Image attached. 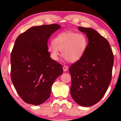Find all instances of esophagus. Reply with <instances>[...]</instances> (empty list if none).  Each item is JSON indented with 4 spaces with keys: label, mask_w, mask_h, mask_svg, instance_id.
<instances>
[{
    "label": "esophagus",
    "mask_w": 121,
    "mask_h": 121,
    "mask_svg": "<svg viewBox=\"0 0 121 121\" xmlns=\"http://www.w3.org/2000/svg\"><path fill=\"white\" fill-rule=\"evenodd\" d=\"M68 67L66 66V65H63V71H65H65H66L67 70H68Z\"/></svg>",
    "instance_id": "1"
}]
</instances>
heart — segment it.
I'll return each instance as SVG.
<instances>
[{
	"instance_id": "heart-1",
	"label": "heart",
	"mask_w": 121,
	"mask_h": 121,
	"mask_svg": "<svg viewBox=\"0 0 121 121\" xmlns=\"http://www.w3.org/2000/svg\"><path fill=\"white\" fill-rule=\"evenodd\" d=\"M89 41L85 35L65 31L59 34L53 39V43L48 45L51 58L59 61L61 53L69 62H76L83 58L86 51Z\"/></svg>"
}]
</instances>
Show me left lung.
<instances>
[{
  "label": "left lung",
  "mask_w": 121,
  "mask_h": 121,
  "mask_svg": "<svg viewBox=\"0 0 121 121\" xmlns=\"http://www.w3.org/2000/svg\"><path fill=\"white\" fill-rule=\"evenodd\" d=\"M86 35L88 48L81 60L71 65L70 93L73 100L84 107L97 104L111 82L114 56L107 40L91 28L79 26Z\"/></svg>",
  "instance_id": "obj_1"
}]
</instances>
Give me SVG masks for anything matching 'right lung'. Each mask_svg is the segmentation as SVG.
<instances>
[{
  "instance_id": "1",
  "label": "right lung",
  "mask_w": 121,
  "mask_h": 121,
  "mask_svg": "<svg viewBox=\"0 0 121 121\" xmlns=\"http://www.w3.org/2000/svg\"><path fill=\"white\" fill-rule=\"evenodd\" d=\"M60 29L56 24L35 26L17 37L11 56V79L26 103L39 105L50 97L62 65L51 58L48 41Z\"/></svg>"
}]
</instances>
